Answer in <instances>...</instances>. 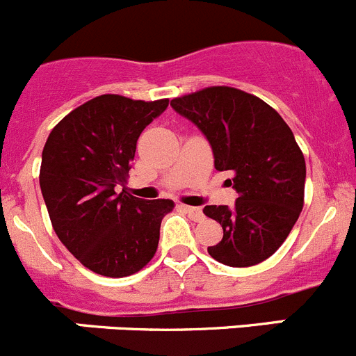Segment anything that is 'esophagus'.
Listing matches in <instances>:
<instances>
[{"label":"esophagus","mask_w":356,"mask_h":356,"mask_svg":"<svg viewBox=\"0 0 356 356\" xmlns=\"http://www.w3.org/2000/svg\"><path fill=\"white\" fill-rule=\"evenodd\" d=\"M182 208H184V211L186 213L189 215V217L193 218V220H196V222H200V220H203V210H201V208H196V207H188V204H182Z\"/></svg>","instance_id":"obj_1"}]
</instances>
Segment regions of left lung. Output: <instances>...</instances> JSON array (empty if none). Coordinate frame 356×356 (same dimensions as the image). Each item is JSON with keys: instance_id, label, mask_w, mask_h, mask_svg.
Listing matches in <instances>:
<instances>
[{"instance_id": "obj_1", "label": "left lung", "mask_w": 356, "mask_h": 356, "mask_svg": "<svg viewBox=\"0 0 356 356\" xmlns=\"http://www.w3.org/2000/svg\"><path fill=\"white\" fill-rule=\"evenodd\" d=\"M210 141L217 170H229L234 207L207 204L203 213L224 229L208 253L229 267L261 264L281 248L305 203L303 152L284 118L258 96L210 86L170 102Z\"/></svg>"}]
</instances>
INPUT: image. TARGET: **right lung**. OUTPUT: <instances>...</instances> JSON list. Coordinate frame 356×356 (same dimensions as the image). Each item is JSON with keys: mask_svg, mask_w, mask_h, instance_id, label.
Wrapping results in <instances>:
<instances>
[{"mask_svg": "<svg viewBox=\"0 0 356 356\" xmlns=\"http://www.w3.org/2000/svg\"><path fill=\"white\" fill-rule=\"evenodd\" d=\"M168 99L102 95L65 115L42 149L39 184L63 246L89 270L127 277L156 253L172 200L145 201L125 189L136 143Z\"/></svg>", "mask_w": 356, "mask_h": 356, "instance_id": "add662e5", "label": "right lung"}]
</instances>
